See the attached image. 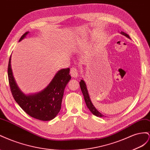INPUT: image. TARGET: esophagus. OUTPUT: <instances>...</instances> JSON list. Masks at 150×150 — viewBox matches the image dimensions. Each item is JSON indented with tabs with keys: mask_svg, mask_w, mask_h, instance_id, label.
I'll return each mask as SVG.
<instances>
[{
	"mask_svg": "<svg viewBox=\"0 0 150 150\" xmlns=\"http://www.w3.org/2000/svg\"><path fill=\"white\" fill-rule=\"evenodd\" d=\"M70 75L74 78H76L79 76V71L76 68L73 67L70 70Z\"/></svg>",
	"mask_w": 150,
	"mask_h": 150,
	"instance_id": "obj_1",
	"label": "esophagus"
}]
</instances>
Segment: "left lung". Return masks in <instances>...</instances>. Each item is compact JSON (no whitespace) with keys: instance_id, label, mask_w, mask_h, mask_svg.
<instances>
[{"instance_id":"left-lung-1","label":"left lung","mask_w":150,"mask_h":150,"mask_svg":"<svg viewBox=\"0 0 150 150\" xmlns=\"http://www.w3.org/2000/svg\"><path fill=\"white\" fill-rule=\"evenodd\" d=\"M121 34L124 36H126L127 38H129V39H131L129 36L127 35L126 33H125V32H121ZM80 88H81V91L83 93V96L84 97V99L85 101V103H86V105L87 106L88 109L91 110V112L93 114L96 115L97 117H103L104 115L103 114H102L100 112H99V111H98L94 105L92 104V102L91 100V99H90V97L88 95V91H87V86H86V84H85V82L83 80H81V81L80 82Z\"/></svg>"}]
</instances>
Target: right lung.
<instances>
[{
  "instance_id": "add662e5",
  "label": "right lung",
  "mask_w": 150,
  "mask_h": 150,
  "mask_svg": "<svg viewBox=\"0 0 150 150\" xmlns=\"http://www.w3.org/2000/svg\"><path fill=\"white\" fill-rule=\"evenodd\" d=\"M28 33H25L19 41L23 40ZM11 55L8 64V79L11 93L16 102L32 117L44 121L54 119L61 109L64 90L71 79L70 68L59 70L48 86L41 92L25 95L16 83L11 66Z\"/></svg>"
}]
</instances>
